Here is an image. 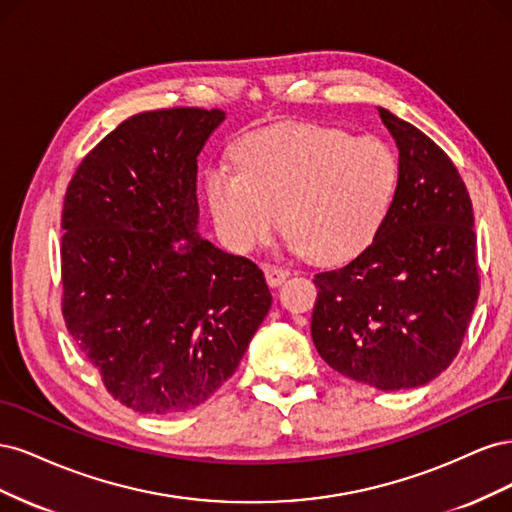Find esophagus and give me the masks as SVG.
I'll list each match as a JSON object with an SVG mask.
<instances>
[{
	"label": "esophagus",
	"mask_w": 512,
	"mask_h": 512,
	"mask_svg": "<svg viewBox=\"0 0 512 512\" xmlns=\"http://www.w3.org/2000/svg\"><path fill=\"white\" fill-rule=\"evenodd\" d=\"M262 269H265V275H267V284L269 286H280L286 277L290 275V271L286 267H280V265H271V262H267V265H262Z\"/></svg>",
	"instance_id": "1"
}]
</instances>
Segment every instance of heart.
<instances>
[{
    "instance_id": "b5f03b06",
    "label": "heart",
    "mask_w": 512,
    "mask_h": 512,
    "mask_svg": "<svg viewBox=\"0 0 512 512\" xmlns=\"http://www.w3.org/2000/svg\"><path fill=\"white\" fill-rule=\"evenodd\" d=\"M237 168L205 179L213 228L232 252L265 243L277 222L297 252L344 262L376 241L395 207L399 158L380 136L277 123L241 138Z\"/></svg>"
}]
</instances>
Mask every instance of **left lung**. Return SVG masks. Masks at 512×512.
<instances>
[{
    "mask_svg": "<svg viewBox=\"0 0 512 512\" xmlns=\"http://www.w3.org/2000/svg\"><path fill=\"white\" fill-rule=\"evenodd\" d=\"M399 149V192L376 241L314 275L312 339L339 374L414 389L453 363L480 290L472 200L457 166L412 123L378 108Z\"/></svg>",
    "mask_w": 512,
    "mask_h": 512,
    "instance_id": "1",
    "label": "left lung"
}]
</instances>
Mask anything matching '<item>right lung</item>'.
Here are the masks:
<instances>
[{
  "label": "right lung",
  "mask_w": 512,
  "mask_h": 512,
  "mask_svg": "<svg viewBox=\"0 0 512 512\" xmlns=\"http://www.w3.org/2000/svg\"><path fill=\"white\" fill-rule=\"evenodd\" d=\"M222 121L220 108L132 115L66 190L61 314L106 391L134 412L207 401L271 307L265 273L196 232V158Z\"/></svg>",
  "instance_id": "right-lung-1"
}]
</instances>
